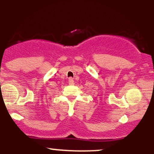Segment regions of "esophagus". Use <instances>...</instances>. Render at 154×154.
Wrapping results in <instances>:
<instances>
[{
	"label": "esophagus",
	"mask_w": 154,
	"mask_h": 154,
	"mask_svg": "<svg viewBox=\"0 0 154 154\" xmlns=\"http://www.w3.org/2000/svg\"><path fill=\"white\" fill-rule=\"evenodd\" d=\"M69 85H73L74 84V80L72 77H70V78L69 79Z\"/></svg>",
	"instance_id": "obj_1"
}]
</instances>
